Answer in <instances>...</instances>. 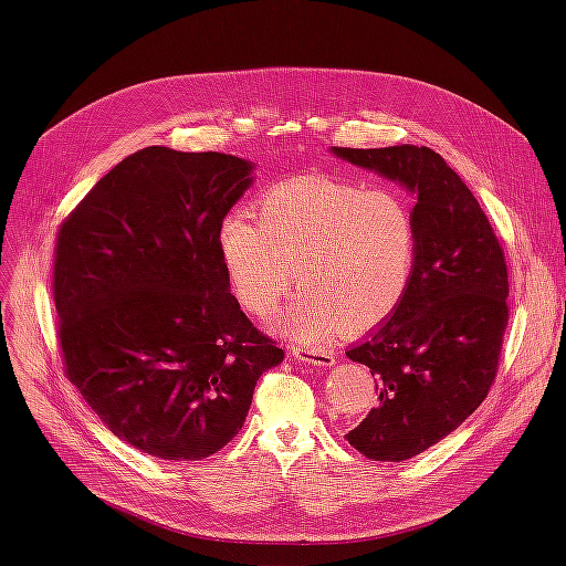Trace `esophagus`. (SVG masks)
Segmentation results:
<instances>
[{
  "label": "esophagus",
  "mask_w": 566,
  "mask_h": 566,
  "mask_svg": "<svg viewBox=\"0 0 566 566\" xmlns=\"http://www.w3.org/2000/svg\"><path fill=\"white\" fill-rule=\"evenodd\" d=\"M293 355L303 363L316 365V367H331L335 365V353L331 348H323V346H293L291 348Z\"/></svg>",
  "instance_id": "34e87169"
}]
</instances>
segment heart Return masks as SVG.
I'll use <instances>...</instances> for the list:
<instances>
[{"label": "heart", "mask_w": 566, "mask_h": 566, "mask_svg": "<svg viewBox=\"0 0 566 566\" xmlns=\"http://www.w3.org/2000/svg\"><path fill=\"white\" fill-rule=\"evenodd\" d=\"M218 248L233 295L256 316L271 314L301 275L303 289L277 323L316 342L342 325L371 328L399 307L418 227L392 190L301 176L265 190L252 218H224Z\"/></svg>", "instance_id": "heart-1"}]
</instances>
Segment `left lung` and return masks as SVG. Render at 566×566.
I'll return each mask as SVG.
<instances>
[{
    "mask_svg": "<svg viewBox=\"0 0 566 566\" xmlns=\"http://www.w3.org/2000/svg\"><path fill=\"white\" fill-rule=\"evenodd\" d=\"M333 151L418 195V254L395 314L346 350L371 369L378 403L344 438L374 461H406L486 399L510 323L504 250L459 174L429 146Z\"/></svg>",
    "mask_w": 566,
    "mask_h": 566,
    "instance_id": "1",
    "label": "left lung"
}]
</instances>
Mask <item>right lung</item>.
Wrapping results in <instances>:
<instances>
[{
  "label": "right lung",
  "mask_w": 566,
  "mask_h": 566,
  "mask_svg": "<svg viewBox=\"0 0 566 566\" xmlns=\"http://www.w3.org/2000/svg\"><path fill=\"white\" fill-rule=\"evenodd\" d=\"M252 165L148 146L59 227L52 295L66 378L103 424L165 461H201L243 427L284 360L229 289L218 231Z\"/></svg>",
  "instance_id": "right-lung-1"
}]
</instances>
